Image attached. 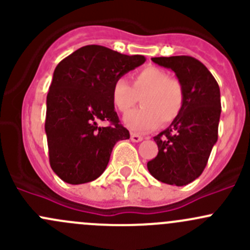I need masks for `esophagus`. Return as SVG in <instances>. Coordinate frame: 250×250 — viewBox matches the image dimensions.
Returning <instances> with one entry per match:
<instances>
[{
    "label": "esophagus",
    "instance_id": "1",
    "mask_svg": "<svg viewBox=\"0 0 250 250\" xmlns=\"http://www.w3.org/2000/svg\"><path fill=\"white\" fill-rule=\"evenodd\" d=\"M130 139H132V141H134V143H139L144 138L141 135L137 134V133H130Z\"/></svg>",
    "mask_w": 250,
    "mask_h": 250
}]
</instances>
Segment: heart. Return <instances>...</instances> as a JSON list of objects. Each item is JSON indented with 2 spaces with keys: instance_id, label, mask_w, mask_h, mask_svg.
<instances>
[{
  "instance_id": "1",
  "label": "heart",
  "mask_w": 250,
  "mask_h": 250,
  "mask_svg": "<svg viewBox=\"0 0 250 250\" xmlns=\"http://www.w3.org/2000/svg\"><path fill=\"white\" fill-rule=\"evenodd\" d=\"M132 85L117 78L111 88V102L120 112H128L139 100L141 106L125 116V125L133 132L145 133L173 122L185 105V90L178 78L157 66H146L130 76Z\"/></svg>"
}]
</instances>
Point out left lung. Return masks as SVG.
<instances>
[{
  "mask_svg": "<svg viewBox=\"0 0 250 250\" xmlns=\"http://www.w3.org/2000/svg\"><path fill=\"white\" fill-rule=\"evenodd\" d=\"M152 62L175 72L185 90V105L172 125L153 138L158 153L148 161L147 169L158 181L188 185L202 174L218 140L220 89L210 71L195 58L160 57Z\"/></svg>",
  "mask_w": 250,
  "mask_h": 250,
  "instance_id": "1",
  "label": "left lung"
}]
</instances>
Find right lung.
Segmentation results:
<instances>
[{
	"label": "right lung",
	"instance_id": "obj_1",
	"mask_svg": "<svg viewBox=\"0 0 250 250\" xmlns=\"http://www.w3.org/2000/svg\"><path fill=\"white\" fill-rule=\"evenodd\" d=\"M145 60L144 55L89 44L57 65L47 94L44 129L50 167L65 183L78 185L99 178L115 144L129 139L111 102V88ZM102 122L109 125L100 126Z\"/></svg>",
	"mask_w": 250,
	"mask_h": 250
}]
</instances>
